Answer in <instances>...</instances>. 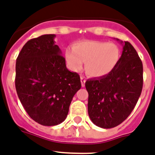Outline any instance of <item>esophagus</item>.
Wrapping results in <instances>:
<instances>
[{
  "mask_svg": "<svg viewBox=\"0 0 155 155\" xmlns=\"http://www.w3.org/2000/svg\"><path fill=\"white\" fill-rule=\"evenodd\" d=\"M85 77L83 76H81V86L84 87L85 86Z\"/></svg>",
  "mask_w": 155,
  "mask_h": 155,
  "instance_id": "obj_1",
  "label": "esophagus"
}]
</instances>
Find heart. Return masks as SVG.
<instances>
[{
  "instance_id": "obj_1",
  "label": "heart",
  "mask_w": 155,
  "mask_h": 155,
  "mask_svg": "<svg viewBox=\"0 0 155 155\" xmlns=\"http://www.w3.org/2000/svg\"><path fill=\"white\" fill-rule=\"evenodd\" d=\"M65 56L70 68L78 71L82 68L95 78L105 76L116 68L120 57L118 46L102 41L86 40L74 43L72 49H66Z\"/></svg>"
}]
</instances>
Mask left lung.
Returning a JSON list of instances; mask_svg holds the SVG:
<instances>
[{
    "instance_id": "obj_1",
    "label": "left lung",
    "mask_w": 155,
    "mask_h": 155,
    "mask_svg": "<svg viewBox=\"0 0 155 155\" xmlns=\"http://www.w3.org/2000/svg\"><path fill=\"white\" fill-rule=\"evenodd\" d=\"M120 42L124 47L116 68L105 76L85 82L89 118L102 128H112L124 122L135 108L143 89L141 59L129 42Z\"/></svg>"
}]
</instances>
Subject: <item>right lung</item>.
I'll return each mask as SVG.
<instances>
[{
    "label": "right lung",
    "instance_id": "right-lung-1",
    "mask_svg": "<svg viewBox=\"0 0 155 155\" xmlns=\"http://www.w3.org/2000/svg\"><path fill=\"white\" fill-rule=\"evenodd\" d=\"M54 38V34L43 35L28 41L16 62L19 99L31 118L43 126L66 120L71 101L81 87L78 74L66 68Z\"/></svg>",
    "mask_w": 155,
    "mask_h": 155
}]
</instances>
